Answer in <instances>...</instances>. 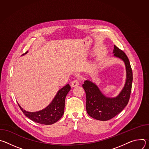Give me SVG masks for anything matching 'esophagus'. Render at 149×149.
<instances>
[{"label":"esophagus","mask_w":149,"mask_h":149,"mask_svg":"<svg viewBox=\"0 0 149 149\" xmlns=\"http://www.w3.org/2000/svg\"><path fill=\"white\" fill-rule=\"evenodd\" d=\"M79 85V82L78 80L75 79V80H74L72 82H71V87H75L76 86H78Z\"/></svg>","instance_id":"1"}]
</instances>
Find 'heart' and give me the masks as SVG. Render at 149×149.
<instances>
[{
  "label": "heart",
  "instance_id": "heart-1",
  "mask_svg": "<svg viewBox=\"0 0 149 149\" xmlns=\"http://www.w3.org/2000/svg\"><path fill=\"white\" fill-rule=\"evenodd\" d=\"M59 74H58V76H59Z\"/></svg>",
  "mask_w": 149,
  "mask_h": 149
}]
</instances>
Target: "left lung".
<instances>
[{"label": "left lung", "mask_w": 149, "mask_h": 149, "mask_svg": "<svg viewBox=\"0 0 149 149\" xmlns=\"http://www.w3.org/2000/svg\"><path fill=\"white\" fill-rule=\"evenodd\" d=\"M114 55L125 62L127 79L124 88L116 98H107L102 95L95 84L86 81L82 87L86 94V110L91 117L101 121L110 120L119 114L129 102L132 87L133 72L130 63L126 54L114 45Z\"/></svg>", "instance_id": "left-lung-1"}]
</instances>
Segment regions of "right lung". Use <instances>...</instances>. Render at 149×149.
Segmentation results:
<instances>
[{"label":"right lung","mask_w":149,"mask_h":149,"mask_svg":"<svg viewBox=\"0 0 149 149\" xmlns=\"http://www.w3.org/2000/svg\"><path fill=\"white\" fill-rule=\"evenodd\" d=\"M70 90V85H66L58 91L54 99L47 107L38 112L30 113L26 111L23 110L19 104H17L23 113L31 120L42 124H52L58 121L63 116L65 107V99Z\"/></svg>","instance_id":"add662e5"}]
</instances>
